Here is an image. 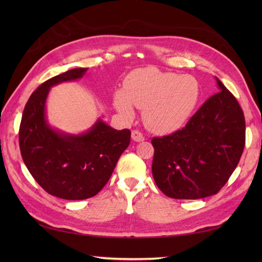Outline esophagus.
I'll return each mask as SVG.
<instances>
[{"label": "esophagus", "mask_w": 262, "mask_h": 262, "mask_svg": "<svg viewBox=\"0 0 262 262\" xmlns=\"http://www.w3.org/2000/svg\"><path fill=\"white\" fill-rule=\"evenodd\" d=\"M132 138H133V141H135V142H143L144 141V135L142 134L141 132L133 130L132 132Z\"/></svg>", "instance_id": "obj_1"}]
</instances>
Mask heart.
Returning <instances> with one entry per match:
<instances>
[{"label":"heart","instance_id":"b5f03b06","mask_svg":"<svg viewBox=\"0 0 262 262\" xmlns=\"http://www.w3.org/2000/svg\"><path fill=\"white\" fill-rule=\"evenodd\" d=\"M198 98V82L192 76L146 68L127 75L122 90L115 94L114 104L127 119L134 117L133 105L143 109V120L148 129L165 134L185 124Z\"/></svg>","mask_w":262,"mask_h":262}]
</instances>
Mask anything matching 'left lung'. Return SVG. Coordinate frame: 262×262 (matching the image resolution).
Segmentation results:
<instances>
[{
  "instance_id": "left-lung-1",
  "label": "left lung",
  "mask_w": 262,
  "mask_h": 262,
  "mask_svg": "<svg viewBox=\"0 0 262 262\" xmlns=\"http://www.w3.org/2000/svg\"><path fill=\"white\" fill-rule=\"evenodd\" d=\"M220 90L206 100L182 129L153 137L154 181L165 196L199 199L219 192L241 159L246 120L235 97Z\"/></svg>"
}]
</instances>
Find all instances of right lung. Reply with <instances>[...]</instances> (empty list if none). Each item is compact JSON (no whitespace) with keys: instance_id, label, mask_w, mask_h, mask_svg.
Wrapping results in <instances>:
<instances>
[{"instance_id":"add662e5","label":"right lung","mask_w":262,"mask_h":262,"mask_svg":"<svg viewBox=\"0 0 262 262\" xmlns=\"http://www.w3.org/2000/svg\"><path fill=\"white\" fill-rule=\"evenodd\" d=\"M86 70H70L39 85L26 103L19 129L21 157L33 179L46 192L68 200L96 196L130 143L129 129H114L101 119L81 135L64 134L47 124L51 88L81 79Z\"/></svg>"}]
</instances>
